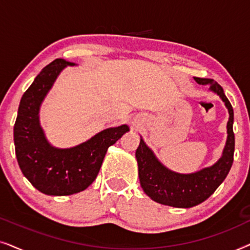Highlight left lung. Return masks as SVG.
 Listing matches in <instances>:
<instances>
[{"instance_id": "1", "label": "left lung", "mask_w": 250, "mask_h": 250, "mask_svg": "<svg viewBox=\"0 0 250 250\" xmlns=\"http://www.w3.org/2000/svg\"><path fill=\"white\" fill-rule=\"evenodd\" d=\"M194 81L200 85H209V91L216 93L228 108V139L221 158L214 165L198 172L181 174L164 166L142 138L135 152L140 184L145 193L156 203L176 208L197 206L209 198L225 180L233 163V109L230 101L221 85L214 80L194 77Z\"/></svg>"}]
</instances>
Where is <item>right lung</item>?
<instances>
[{"label": "right lung", "instance_id": "right-lung-1", "mask_svg": "<svg viewBox=\"0 0 250 250\" xmlns=\"http://www.w3.org/2000/svg\"><path fill=\"white\" fill-rule=\"evenodd\" d=\"M75 64L56 59L43 68L22 95L13 127L20 169L34 188L49 196H69L90 187L97 179L109 146L129 131L127 125L109 127L66 149L47 141L40 124L41 104L61 71Z\"/></svg>", "mask_w": 250, "mask_h": 250}]
</instances>
